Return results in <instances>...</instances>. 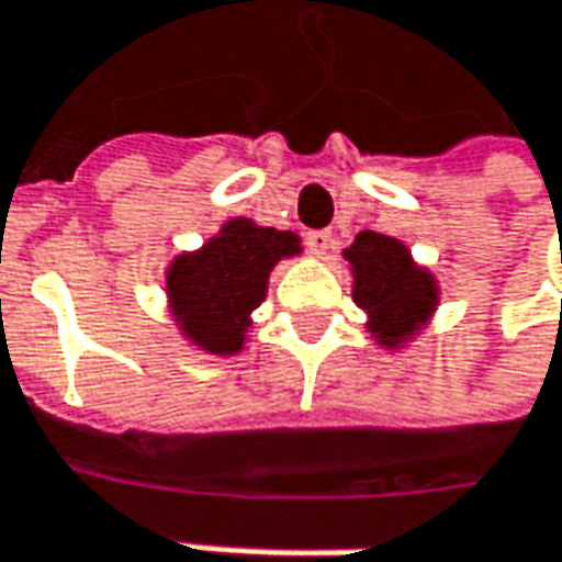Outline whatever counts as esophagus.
Returning a JSON list of instances; mask_svg holds the SVG:
<instances>
[{"mask_svg":"<svg viewBox=\"0 0 562 562\" xmlns=\"http://www.w3.org/2000/svg\"><path fill=\"white\" fill-rule=\"evenodd\" d=\"M333 245H336V236H333L329 229H311V233H307V248H311L314 255H319V258H323Z\"/></svg>","mask_w":562,"mask_h":562,"instance_id":"1","label":"esophagus"}]
</instances>
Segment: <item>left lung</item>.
Returning a JSON list of instances; mask_svg holds the SVG:
<instances>
[{"label": "left lung", "mask_w": 562, "mask_h": 562, "mask_svg": "<svg viewBox=\"0 0 562 562\" xmlns=\"http://www.w3.org/2000/svg\"><path fill=\"white\" fill-rule=\"evenodd\" d=\"M351 270V299L367 314V333L385 351H401L436 317L441 289L429 267L414 261L411 248L363 229L341 251Z\"/></svg>", "instance_id": "1"}]
</instances>
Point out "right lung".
Instances as JSON below:
<instances>
[{
    "mask_svg": "<svg viewBox=\"0 0 562 562\" xmlns=\"http://www.w3.org/2000/svg\"><path fill=\"white\" fill-rule=\"evenodd\" d=\"M301 239L248 217H229L195 251H180L165 277L167 314L195 351L229 358L248 345L251 314L267 299L273 267L299 258Z\"/></svg>",
    "mask_w": 562,
    "mask_h": 562,
    "instance_id": "right-lung-1",
    "label": "right lung"
}]
</instances>
